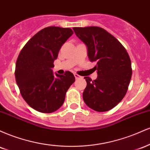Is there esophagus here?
Wrapping results in <instances>:
<instances>
[{
  "label": "esophagus",
  "mask_w": 150,
  "mask_h": 150,
  "mask_svg": "<svg viewBox=\"0 0 150 150\" xmlns=\"http://www.w3.org/2000/svg\"><path fill=\"white\" fill-rule=\"evenodd\" d=\"M74 75H75V79H78V78H80V77H82L81 76H80V75H77V74H76V73L74 74Z\"/></svg>",
  "instance_id": "1"
}]
</instances>
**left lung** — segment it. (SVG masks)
I'll return each instance as SVG.
<instances>
[{
  "mask_svg": "<svg viewBox=\"0 0 150 150\" xmlns=\"http://www.w3.org/2000/svg\"><path fill=\"white\" fill-rule=\"evenodd\" d=\"M75 34L87 46L88 58L97 64V78L85 77L87 87L83 100L99 112L111 110L126 94L132 76L131 61L124 46L107 31L99 27H73Z\"/></svg>",
  "mask_w": 150,
  "mask_h": 150,
  "instance_id": "1",
  "label": "left lung"
}]
</instances>
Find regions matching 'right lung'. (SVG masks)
Wrapping results in <instances>:
<instances>
[{
  "label": "right lung",
  "instance_id": "1",
  "mask_svg": "<svg viewBox=\"0 0 150 150\" xmlns=\"http://www.w3.org/2000/svg\"><path fill=\"white\" fill-rule=\"evenodd\" d=\"M73 34L70 28L48 27L27 42L19 54L15 80L22 97L36 111L49 113L58 110L75 82L74 75H53V62L62 45Z\"/></svg>",
  "mask_w": 150,
  "mask_h": 150
}]
</instances>
